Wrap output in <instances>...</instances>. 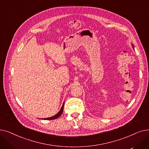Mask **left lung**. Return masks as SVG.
<instances>
[{"instance_id":"obj_1","label":"left lung","mask_w":149,"mask_h":149,"mask_svg":"<svg viewBox=\"0 0 149 149\" xmlns=\"http://www.w3.org/2000/svg\"><path fill=\"white\" fill-rule=\"evenodd\" d=\"M133 46V48H134V45H132Z\"/></svg>"}]
</instances>
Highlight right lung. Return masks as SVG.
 <instances>
[{
  "mask_svg": "<svg viewBox=\"0 0 149 149\" xmlns=\"http://www.w3.org/2000/svg\"><path fill=\"white\" fill-rule=\"evenodd\" d=\"M63 107H64V103H63V106H62V107H61V109H60V111L56 115H55L54 116H52V117H50V118H44V120H54V119H56V118H58V117H59V116L62 114V113H63Z\"/></svg>",
  "mask_w": 149,
  "mask_h": 149,
  "instance_id": "1",
  "label": "right lung"
}]
</instances>
